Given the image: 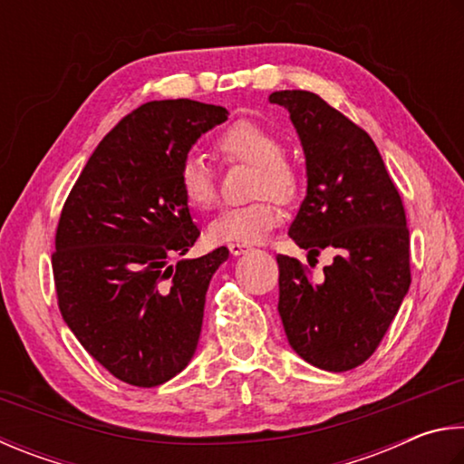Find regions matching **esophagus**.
I'll list each match as a JSON object with an SVG mask.
<instances>
[{"instance_id": "34e87169", "label": "esophagus", "mask_w": 464, "mask_h": 464, "mask_svg": "<svg viewBox=\"0 0 464 464\" xmlns=\"http://www.w3.org/2000/svg\"><path fill=\"white\" fill-rule=\"evenodd\" d=\"M227 250H230V255L238 256V255H245L248 250H253L248 245H238V242H234V245H227Z\"/></svg>"}]
</instances>
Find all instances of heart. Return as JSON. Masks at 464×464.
<instances>
[{
	"instance_id": "obj_1",
	"label": "heart",
	"mask_w": 464,
	"mask_h": 464,
	"mask_svg": "<svg viewBox=\"0 0 464 464\" xmlns=\"http://www.w3.org/2000/svg\"><path fill=\"white\" fill-rule=\"evenodd\" d=\"M216 146L226 159L255 167L253 195L258 199L224 209L209 224L208 234L214 242L253 245L281 222V209L272 198L281 203L294 201L302 189V175L294 162L283 157L279 138L255 121L240 120L226 128L218 136ZM179 187L191 208H214L218 199L214 170L198 154H189L179 167Z\"/></svg>"
}]
</instances>
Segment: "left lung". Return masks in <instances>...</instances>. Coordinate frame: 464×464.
I'll return each mask as SVG.
<instances>
[{
  "label": "left lung",
  "mask_w": 464,
  "mask_h": 464,
  "mask_svg": "<svg viewBox=\"0 0 464 464\" xmlns=\"http://www.w3.org/2000/svg\"><path fill=\"white\" fill-rule=\"evenodd\" d=\"M305 154L307 195L289 237L334 258L314 283L307 266L279 255V315L294 351L314 367L343 372L377 351L408 294L410 230L395 183L361 126L312 92H275Z\"/></svg>",
  "instance_id": "obj_1"
}]
</instances>
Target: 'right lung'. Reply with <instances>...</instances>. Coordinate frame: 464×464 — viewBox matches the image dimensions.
<instances>
[{
	"label": "right lung",
	"instance_id": "add662e5",
	"mask_svg": "<svg viewBox=\"0 0 464 464\" xmlns=\"http://www.w3.org/2000/svg\"><path fill=\"white\" fill-rule=\"evenodd\" d=\"M227 120L222 105L149 102L97 144L56 226L53 275L63 320L113 377L157 387L198 348L219 246L183 256L199 237L179 187L187 152Z\"/></svg>",
	"mask_w": 464,
	"mask_h": 464
}]
</instances>
